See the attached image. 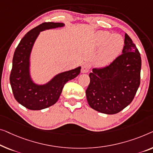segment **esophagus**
<instances>
[{
    "label": "esophagus",
    "mask_w": 153,
    "mask_h": 153,
    "mask_svg": "<svg viewBox=\"0 0 153 153\" xmlns=\"http://www.w3.org/2000/svg\"><path fill=\"white\" fill-rule=\"evenodd\" d=\"M91 69V65L88 63H84L82 67V73H86L88 72Z\"/></svg>",
    "instance_id": "1"
}]
</instances>
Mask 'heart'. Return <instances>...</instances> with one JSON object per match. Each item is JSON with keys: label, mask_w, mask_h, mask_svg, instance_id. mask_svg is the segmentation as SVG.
Instances as JSON below:
<instances>
[{"label": "heart", "mask_w": 153, "mask_h": 153, "mask_svg": "<svg viewBox=\"0 0 153 153\" xmlns=\"http://www.w3.org/2000/svg\"><path fill=\"white\" fill-rule=\"evenodd\" d=\"M95 44L101 47L96 62L99 65H106L113 61L122 51L124 40L119 34H111L108 31H100L95 35Z\"/></svg>", "instance_id": "heart-1"}]
</instances>
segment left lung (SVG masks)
Listing matches in <instances>:
<instances>
[{
  "label": "left lung",
  "instance_id": "obj_1",
  "mask_svg": "<svg viewBox=\"0 0 153 153\" xmlns=\"http://www.w3.org/2000/svg\"><path fill=\"white\" fill-rule=\"evenodd\" d=\"M142 59L133 40L125 33L122 53L108 65L94 68L86 90L89 106L100 113L113 115L129 105L140 84Z\"/></svg>",
  "mask_w": 153,
  "mask_h": 153
}]
</instances>
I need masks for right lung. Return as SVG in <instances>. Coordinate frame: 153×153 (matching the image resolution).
<instances>
[{
	"label": "right lung",
	"mask_w": 153,
	"mask_h": 153,
	"mask_svg": "<svg viewBox=\"0 0 153 153\" xmlns=\"http://www.w3.org/2000/svg\"><path fill=\"white\" fill-rule=\"evenodd\" d=\"M64 26L60 22H43L29 31L15 50L10 81L16 101L29 110H41L56 103L65 84L80 73V67L61 73L45 85L33 84L29 76V56L40 31Z\"/></svg>",
	"instance_id": "add662e5"
}]
</instances>
